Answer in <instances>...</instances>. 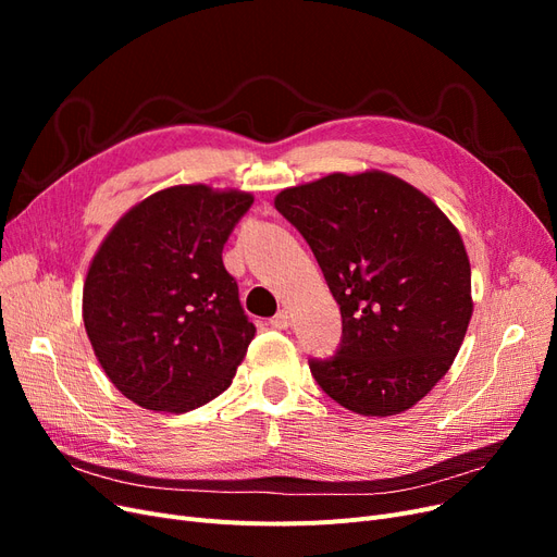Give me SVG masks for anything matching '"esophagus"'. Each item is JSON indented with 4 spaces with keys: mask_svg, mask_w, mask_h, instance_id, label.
I'll use <instances>...</instances> for the list:
<instances>
[{
    "mask_svg": "<svg viewBox=\"0 0 557 557\" xmlns=\"http://www.w3.org/2000/svg\"><path fill=\"white\" fill-rule=\"evenodd\" d=\"M269 323H272V327H276V330H288L290 327V315H288V311H278L272 320H269Z\"/></svg>",
    "mask_w": 557,
    "mask_h": 557,
    "instance_id": "obj_1",
    "label": "esophagus"
}]
</instances>
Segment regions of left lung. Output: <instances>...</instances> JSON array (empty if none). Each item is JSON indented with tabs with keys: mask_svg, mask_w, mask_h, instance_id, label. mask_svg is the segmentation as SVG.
Wrapping results in <instances>:
<instances>
[{
	"mask_svg": "<svg viewBox=\"0 0 557 557\" xmlns=\"http://www.w3.org/2000/svg\"><path fill=\"white\" fill-rule=\"evenodd\" d=\"M342 311V344L311 376L348 411L411 409L458 356L471 269L458 230L413 185L383 172L330 174L278 193Z\"/></svg>",
	"mask_w": 557,
	"mask_h": 557,
	"instance_id": "left-lung-1",
	"label": "left lung"
}]
</instances>
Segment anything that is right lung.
<instances>
[{
  "label": "right lung",
  "mask_w": 557,
  "mask_h": 557,
  "mask_svg": "<svg viewBox=\"0 0 557 557\" xmlns=\"http://www.w3.org/2000/svg\"><path fill=\"white\" fill-rule=\"evenodd\" d=\"M248 193L174 185L129 209L83 285L95 356L127 399L185 413L227 391L256 336L223 246Z\"/></svg>",
  "instance_id": "obj_1"
}]
</instances>
